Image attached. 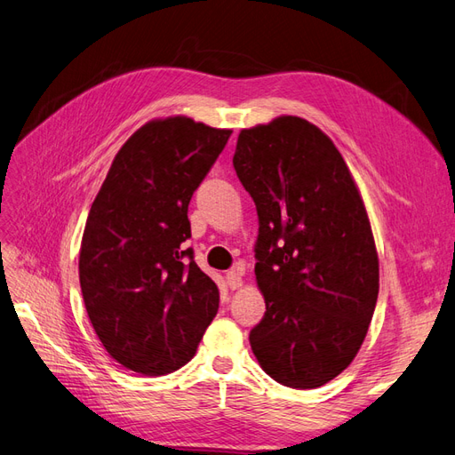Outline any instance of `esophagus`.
Listing matches in <instances>:
<instances>
[{
	"mask_svg": "<svg viewBox=\"0 0 455 455\" xmlns=\"http://www.w3.org/2000/svg\"><path fill=\"white\" fill-rule=\"evenodd\" d=\"M227 284H228L232 290H236V288L242 286V267H240V265L236 267V269H230V271L227 273Z\"/></svg>",
	"mask_w": 455,
	"mask_h": 455,
	"instance_id": "obj_1",
	"label": "esophagus"
}]
</instances>
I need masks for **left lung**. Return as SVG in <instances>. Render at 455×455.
<instances>
[{"label": "left lung", "mask_w": 455, "mask_h": 455, "mask_svg": "<svg viewBox=\"0 0 455 455\" xmlns=\"http://www.w3.org/2000/svg\"><path fill=\"white\" fill-rule=\"evenodd\" d=\"M232 163L259 217L267 311L250 332L253 355L284 387H323L352 363L377 306L365 204L332 140L301 116L243 128Z\"/></svg>", "instance_id": "obj_1"}]
</instances>
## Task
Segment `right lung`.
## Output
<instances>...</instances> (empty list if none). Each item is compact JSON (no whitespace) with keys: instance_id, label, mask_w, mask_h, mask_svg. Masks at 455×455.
<instances>
[{"instance_id":"obj_1","label":"right lung","mask_w":455,"mask_h":455,"mask_svg":"<svg viewBox=\"0 0 455 455\" xmlns=\"http://www.w3.org/2000/svg\"><path fill=\"white\" fill-rule=\"evenodd\" d=\"M232 131L167 116L116 151L90 207L78 276L92 327L134 372L167 375L194 357L219 309V288L182 243L188 204Z\"/></svg>"}]
</instances>
